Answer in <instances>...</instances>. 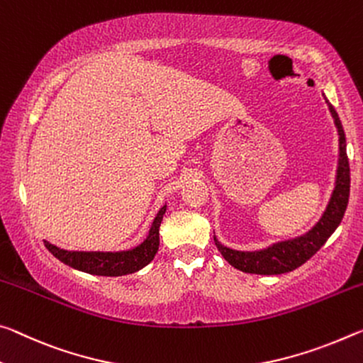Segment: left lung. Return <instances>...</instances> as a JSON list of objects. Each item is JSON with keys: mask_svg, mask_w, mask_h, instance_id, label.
<instances>
[{"mask_svg": "<svg viewBox=\"0 0 363 363\" xmlns=\"http://www.w3.org/2000/svg\"><path fill=\"white\" fill-rule=\"evenodd\" d=\"M326 103L333 119H335L339 134V163L335 191H333L330 203H328L323 216L320 218V221L307 234L301 235V238L283 240V242L273 244L268 249L257 252L233 250L229 247H224L215 238V244L224 257V260L229 264H233L234 268L240 269V272L254 274H281L292 272V269H296L306 263L310 257H313L321 249V245L326 242L328 238L336 231L339 223H341L349 202L350 169L346 152V135H344L342 124L339 121L336 109L333 108V105L328 100Z\"/></svg>", "mask_w": 363, "mask_h": 363, "instance_id": "8db88e82", "label": "left lung"}]
</instances>
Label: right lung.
Here are the masks:
<instances>
[{"instance_id":"obj_1","label":"right lung","mask_w":363,"mask_h":363,"mask_svg":"<svg viewBox=\"0 0 363 363\" xmlns=\"http://www.w3.org/2000/svg\"><path fill=\"white\" fill-rule=\"evenodd\" d=\"M166 205L158 211L152 223L147 239L135 249L124 252H71L62 250L60 247L45 240V247L57 260L69 264L80 272L99 274V276H123L130 274L147 267L157 255L160 247V224L163 220Z\"/></svg>"}]
</instances>
